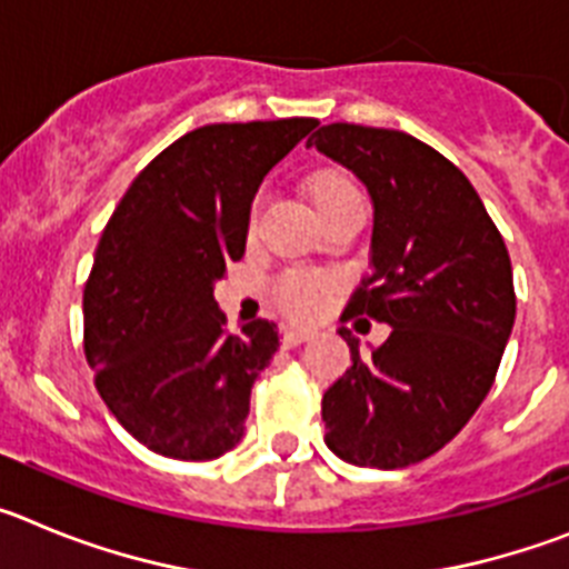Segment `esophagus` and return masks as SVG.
<instances>
[{"instance_id": "obj_1", "label": "esophagus", "mask_w": 569, "mask_h": 569, "mask_svg": "<svg viewBox=\"0 0 569 569\" xmlns=\"http://www.w3.org/2000/svg\"><path fill=\"white\" fill-rule=\"evenodd\" d=\"M313 339V330L308 328H284V336H281V341L288 347H296V345H305V341Z\"/></svg>"}]
</instances>
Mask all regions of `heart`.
Listing matches in <instances>:
<instances>
[{"label":"heart","mask_w":569,"mask_h":569,"mask_svg":"<svg viewBox=\"0 0 569 569\" xmlns=\"http://www.w3.org/2000/svg\"><path fill=\"white\" fill-rule=\"evenodd\" d=\"M308 199L313 204L316 216L325 219L328 213L339 208H350V204H361V196L356 182L345 170L339 168H321L305 182ZM330 293V281L325 276L313 273H290L288 279L281 281L279 301L284 305L290 316L296 319H313Z\"/></svg>","instance_id":"heart-1"}]
</instances>
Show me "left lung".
Here are the masks:
<instances>
[{"mask_svg":"<svg viewBox=\"0 0 569 569\" xmlns=\"http://www.w3.org/2000/svg\"><path fill=\"white\" fill-rule=\"evenodd\" d=\"M373 202L370 276L347 316L390 325L321 399L328 447L359 467L416 465L439 453L490 393L516 321L505 239L467 176L401 130L325 124L308 139Z\"/></svg>","mask_w":569,"mask_h":569,"instance_id":"1","label":"left lung"}]
</instances>
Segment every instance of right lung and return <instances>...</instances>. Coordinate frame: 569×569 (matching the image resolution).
Returning a JSON list of instances; mask_svg holds the SVG:
<instances>
[{
	"mask_svg": "<svg viewBox=\"0 0 569 569\" xmlns=\"http://www.w3.org/2000/svg\"><path fill=\"white\" fill-rule=\"evenodd\" d=\"M316 119L204 124L136 176L84 284V356L116 421L168 459L210 461L244 439L250 390L279 350L253 319L224 333L216 281L244 256L259 184Z\"/></svg>",
	"mask_w": 569,
	"mask_h": 569,
	"instance_id": "1",
	"label": "right lung"
}]
</instances>
